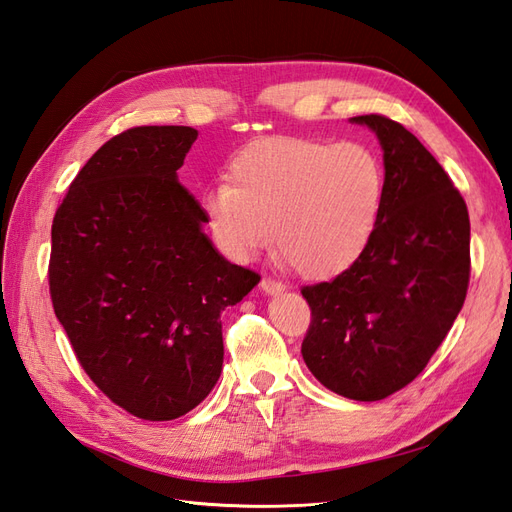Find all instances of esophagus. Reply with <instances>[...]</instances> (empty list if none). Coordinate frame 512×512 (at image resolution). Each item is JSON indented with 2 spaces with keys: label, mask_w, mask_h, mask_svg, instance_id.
<instances>
[{
  "label": "esophagus",
  "mask_w": 512,
  "mask_h": 512,
  "mask_svg": "<svg viewBox=\"0 0 512 512\" xmlns=\"http://www.w3.org/2000/svg\"><path fill=\"white\" fill-rule=\"evenodd\" d=\"M260 288H262V292H267V294H280V292H284V284L277 282V280H271V277H262Z\"/></svg>",
  "instance_id": "1"
}]
</instances>
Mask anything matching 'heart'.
<instances>
[{"label":"heart","mask_w":512,"mask_h":512,"mask_svg":"<svg viewBox=\"0 0 512 512\" xmlns=\"http://www.w3.org/2000/svg\"><path fill=\"white\" fill-rule=\"evenodd\" d=\"M386 196L380 153L363 141L262 138L200 196L220 252L247 262L269 247L309 280L352 267L376 235Z\"/></svg>","instance_id":"b5f03b06"}]
</instances>
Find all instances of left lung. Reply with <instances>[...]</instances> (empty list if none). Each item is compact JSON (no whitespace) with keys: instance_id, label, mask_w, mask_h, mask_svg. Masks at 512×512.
I'll list each match as a JSON object with an SVG mask.
<instances>
[{"instance_id":"left-lung-1","label":"left lung","mask_w":512,"mask_h":512,"mask_svg":"<svg viewBox=\"0 0 512 512\" xmlns=\"http://www.w3.org/2000/svg\"><path fill=\"white\" fill-rule=\"evenodd\" d=\"M378 136L386 196L376 235L333 282L303 286L312 324L301 354L329 391L378 401L410 384L444 342L470 282L468 207L401 123L352 117Z\"/></svg>"}]
</instances>
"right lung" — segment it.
I'll return each instance as SVG.
<instances>
[{
	"label": "right lung",
	"instance_id": "right-lung-1",
	"mask_svg": "<svg viewBox=\"0 0 512 512\" xmlns=\"http://www.w3.org/2000/svg\"><path fill=\"white\" fill-rule=\"evenodd\" d=\"M196 136L188 126L113 136L72 181L51 230V299L76 359L145 421H173L211 393L224 363L220 316L260 282L215 250L179 183Z\"/></svg>",
	"mask_w": 512,
	"mask_h": 512
}]
</instances>
